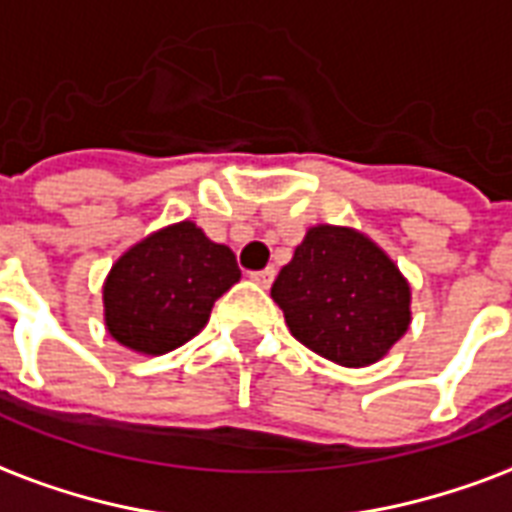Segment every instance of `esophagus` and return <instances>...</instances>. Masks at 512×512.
Listing matches in <instances>:
<instances>
[{"mask_svg":"<svg viewBox=\"0 0 512 512\" xmlns=\"http://www.w3.org/2000/svg\"><path fill=\"white\" fill-rule=\"evenodd\" d=\"M273 276H276V271H273V268H265V271L252 273V282L260 284V287H271Z\"/></svg>","mask_w":512,"mask_h":512,"instance_id":"esophagus-1","label":"esophagus"}]
</instances>
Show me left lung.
<instances>
[{
	"instance_id": "obj_1",
	"label": "left lung",
	"mask_w": 512,
	"mask_h": 512,
	"mask_svg": "<svg viewBox=\"0 0 512 512\" xmlns=\"http://www.w3.org/2000/svg\"><path fill=\"white\" fill-rule=\"evenodd\" d=\"M271 298L303 346L343 368L378 362L411 327L408 279L368 233L349 225H311Z\"/></svg>"
}]
</instances>
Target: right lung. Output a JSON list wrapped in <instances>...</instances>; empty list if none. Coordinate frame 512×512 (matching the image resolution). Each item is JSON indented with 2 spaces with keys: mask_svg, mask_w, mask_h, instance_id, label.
I'll list each match as a JSON object with an SVG mask.
<instances>
[{
  "mask_svg": "<svg viewBox=\"0 0 512 512\" xmlns=\"http://www.w3.org/2000/svg\"><path fill=\"white\" fill-rule=\"evenodd\" d=\"M241 279L236 255L193 220L158 228L109 268L104 327L120 346L161 357L201 333L214 300Z\"/></svg>",
  "mask_w": 512,
  "mask_h": 512,
  "instance_id": "right-lung-1",
  "label": "right lung"
}]
</instances>
